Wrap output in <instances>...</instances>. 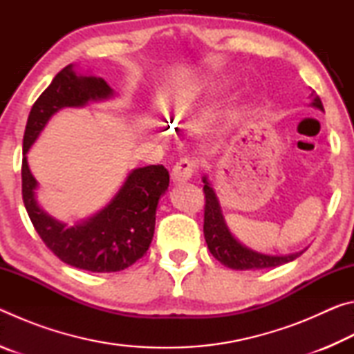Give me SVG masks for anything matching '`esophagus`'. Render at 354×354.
Wrapping results in <instances>:
<instances>
[{"label": "esophagus", "instance_id": "esophagus-1", "mask_svg": "<svg viewBox=\"0 0 354 354\" xmlns=\"http://www.w3.org/2000/svg\"><path fill=\"white\" fill-rule=\"evenodd\" d=\"M195 171V162L187 158H184L173 165L171 169V179L175 184L187 183Z\"/></svg>", "mask_w": 354, "mask_h": 354}]
</instances>
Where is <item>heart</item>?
Instances as JSON below:
<instances>
[{"instance_id": "heart-1", "label": "heart", "mask_w": 354, "mask_h": 354, "mask_svg": "<svg viewBox=\"0 0 354 354\" xmlns=\"http://www.w3.org/2000/svg\"><path fill=\"white\" fill-rule=\"evenodd\" d=\"M231 82L225 80V77H220V76H212V77H206V80H203L198 86L194 88V93H192V100L190 101H195V100H201V101H215L218 97H221L227 88H230ZM237 109L236 107H230L227 109V115L232 117L236 115Z\"/></svg>"}]
</instances>
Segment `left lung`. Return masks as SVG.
I'll use <instances>...</instances> for the list:
<instances>
[{"label": "left lung", "mask_w": 354, "mask_h": 354, "mask_svg": "<svg viewBox=\"0 0 354 354\" xmlns=\"http://www.w3.org/2000/svg\"><path fill=\"white\" fill-rule=\"evenodd\" d=\"M310 97H314L310 106L317 107L322 112L323 109L322 100L310 93ZM203 183H205V198H206V206H205V226H203V231H205V239L207 243V248L211 251V254L215 259L220 261L225 267H230L232 270H261V268H272L283 266V263L290 262L303 253H292V254H266L259 253V251H254L248 248L247 245H243L237 241V239L232 236V232L227 227L223 212H221L218 196L215 194L212 184L209 183L207 176H203Z\"/></svg>", "instance_id": "1"}]
</instances>
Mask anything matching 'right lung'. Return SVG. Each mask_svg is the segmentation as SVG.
Masks as SVG:
<instances>
[{
	"instance_id": "add662e5",
	"label": "right lung",
	"mask_w": 354,
	"mask_h": 354,
	"mask_svg": "<svg viewBox=\"0 0 354 354\" xmlns=\"http://www.w3.org/2000/svg\"><path fill=\"white\" fill-rule=\"evenodd\" d=\"M113 93L103 77L76 73L75 65L70 64L34 103L23 137V203L35 231L62 262L93 273L124 270L147 253L153 241L159 198L169 189V170L162 165L131 170L101 211L68 226L40 207L35 195L39 183L29 170L26 154L56 112L64 107H82L88 101L109 100Z\"/></svg>"
}]
</instances>
